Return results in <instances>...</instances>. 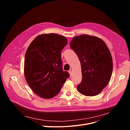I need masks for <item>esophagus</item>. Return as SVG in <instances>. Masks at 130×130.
Instances as JSON below:
<instances>
[{"mask_svg":"<svg viewBox=\"0 0 130 130\" xmlns=\"http://www.w3.org/2000/svg\"><path fill=\"white\" fill-rule=\"evenodd\" d=\"M69 75H70V76L71 77L72 75V72L71 70H69Z\"/></svg>","mask_w":130,"mask_h":130,"instance_id":"1","label":"esophagus"}]
</instances>
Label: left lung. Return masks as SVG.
<instances>
[{"label": "left lung", "instance_id": "8db88e82", "mask_svg": "<svg viewBox=\"0 0 130 130\" xmlns=\"http://www.w3.org/2000/svg\"><path fill=\"white\" fill-rule=\"evenodd\" d=\"M70 47L81 63L82 79L77 86L80 93L95 96L109 83L113 71V60L109 50L98 37L83 34L75 36Z\"/></svg>", "mask_w": 130, "mask_h": 130}]
</instances>
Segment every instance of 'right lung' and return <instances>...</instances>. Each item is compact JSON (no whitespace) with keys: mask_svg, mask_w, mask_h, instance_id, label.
<instances>
[{"mask_svg":"<svg viewBox=\"0 0 130 130\" xmlns=\"http://www.w3.org/2000/svg\"><path fill=\"white\" fill-rule=\"evenodd\" d=\"M67 44L65 36L42 34L31 43L24 62L25 79L32 90L40 97L50 99L61 90L69 73L63 71L61 52Z\"/></svg>","mask_w":130,"mask_h":130,"instance_id":"1","label":"right lung"}]
</instances>
